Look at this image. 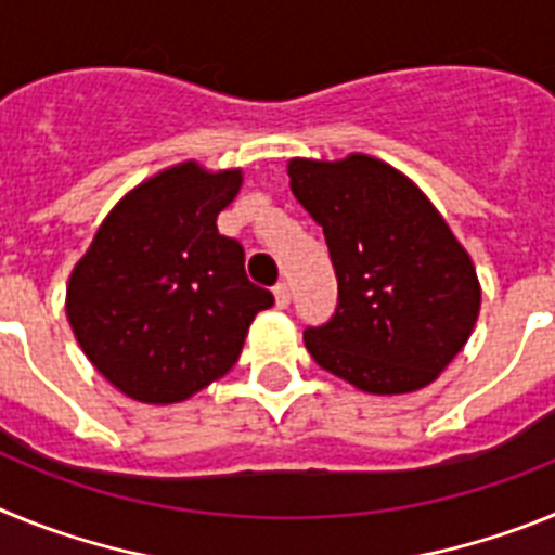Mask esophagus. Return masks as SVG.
I'll return each mask as SVG.
<instances>
[{
  "label": "esophagus",
  "instance_id": "esophagus-1",
  "mask_svg": "<svg viewBox=\"0 0 555 555\" xmlns=\"http://www.w3.org/2000/svg\"><path fill=\"white\" fill-rule=\"evenodd\" d=\"M274 302H278V308H288V302H292V292H288L286 283H278V286H274Z\"/></svg>",
  "mask_w": 555,
  "mask_h": 555
}]
</instances>
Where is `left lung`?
Returning <instances> with one entry per match:
<instances>
[{"mask_svg":"<svg viewBox=\"0 0 555 555\" xmlns=\"http://www.w3.org/2000/svg\"><path fill=\"white\" fill-rule=\"evenodd\" d=\"M288 178L338 278L333 320L302 333L313 361L366 395L434 384L478 322L480 281L464 244L414 180L364 152L292 158Z\"/></svg>","mask_w":555,"mask_h":555,"instance_id":"1","label":"left lung"}]
</instances>
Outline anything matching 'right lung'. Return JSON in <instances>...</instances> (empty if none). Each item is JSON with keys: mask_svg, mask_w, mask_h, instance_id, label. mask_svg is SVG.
<instances>
[{"mask_svg": "<svg viewBox=\"0 0 555 555\" xmlns=\"http://www.w3.org/2000/svg\"><path fill=\"white\" fill-rule=\"evenodd\" d=\"M242 169L183 160L130 189L68 274L66 317L107 384L146 405L183 403L233 370L272 292L217 230Z\"/></svg>", "mask_w": 555, "mask_h": 555, "instance_id": "1", "label": "right lung"}]
</instances>
